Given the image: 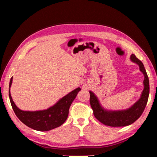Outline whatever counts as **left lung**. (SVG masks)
I'll list each match as a JSON object with an SVG mask.
<instances>
[{
	"label": "left lung",
	"mask_w": 157,
	"mask_h": 157,
	"mask_svg": "<svg viewBox=\"0 0 157 157\" xmlns=\"http://www.w3.org/2000/svg\"><path fill=\"white\" fill-rule=\"evenodd\" d=\"M131 60L140 66V69L144 75V89L140 99L130 108L124 111H108L104 109L99 103L97 97L90 91V103L93 110L94 117L102 124L109 126H126L134 123L143 113L148 101L149 94V82L143 63L136 58L134 54L130 56Z\"/></svg>",
	"instance_id": "obj_1"
}]
</instances>
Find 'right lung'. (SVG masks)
Wrapping results in <instances>:
<instances>
[{
	"mask_svg": "<svg viewBox=\"0 0 157 157\" xmlns=\"http://www.w3.org/2000/svg\"><path fill=\"white\" fill-rule=\"evenodd\" d=\"M12 77L9 84V98L13 110L17 117L23 124L38 131H48L62 125L67 120L69 107L80 91V88L74 90L61 98L54 106L46 110L24 111L18 109L13 101L10 94Z\"/></svg>",
	"mask_w": 157,
	"mask_h": 157,
	"instance_id": "right-lung-1",
	"label": "right lung"
}]
</instances>
